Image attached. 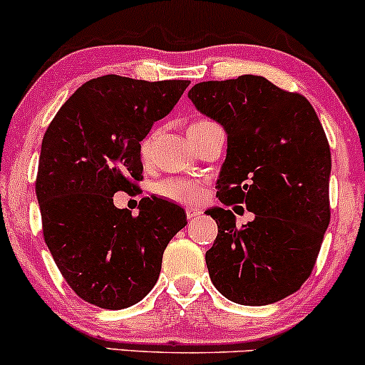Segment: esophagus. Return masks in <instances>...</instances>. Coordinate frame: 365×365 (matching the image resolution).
<instances>
[{
    "label": "esophagus",
    "instance_id": "34e87169",
    "mask_svg": "<svg viewBox=\"0 0 365 365\" xmlns=\"http://www.w3.org/2000/svg\"><path fill=\"white\" fill-rule=\"evenodd\" d=\"M200 214H202V212L198 210V208H186V217L187 219H195V217H198Z\"/></svg>",
    "mask_w": 365,
    "mask_h": 365
}]
</instances>
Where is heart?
Masks as SVG:
<instances>
[{
    "instance_id": "heart-1",
    "label": "heart",
    "mask_w": 365,
    "mask_h": 365,
    "mask_svg": "<svg viewBox=\"0 0 365 365\" xmlns=\"http://www.w3.org/2000/svg\"><path fill=\"white\" fill-rule=\"evenodd\" d=\"M207 120L195 122L190 128H196V125L205 124ZM151 148V138L143 139L141 143V158L146 160L150 155ZM157 195H160L162 198L170 200V202L181 203V205H196L202 202L203 198V184L200 181H195V179H167V181H162L157 184L155 187Z\"/></svg>"
}]
</instances>
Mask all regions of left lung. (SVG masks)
<instances>
[{
  "mask_svg": "<svg viewBox=\"0 0 365 365\" xmlns=\"http://www.w3.org/2000/svg\"><path fill=\"white\" fill-rule=\"evenodd\" d=\"M187 98L227 133L220 203L255 214L236 227L231 210H207L219 227L205 253L210 279L235 304L279 302L309 279L329 226L331 151L321 120L305 96L260 76L195 84Z\"/></svg>",
  "mask_w": 365,
  "mask_h": 365,
  "instance_id": "obj_1",
  "label": "left lung"
}]
</instances>
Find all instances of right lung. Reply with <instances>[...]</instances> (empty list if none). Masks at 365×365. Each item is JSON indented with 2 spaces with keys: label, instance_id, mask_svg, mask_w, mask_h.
<instances>
[{
  "label": "right lung",
  "instance_id": "obj_1",
  "mask_svg": "<svg viewBox=\"0 0 365 365\" xmlns=\"http://www.w3.org/2000/svg\"><path fill=\"white\" fill-rule=\"evenodd\" d=\"M190 81L103 76L81 86L44 133L36 179L43 235L68 286L88 304H138L160 276L163 250L186 226L181 207L143 198L117 208V191L143 179L141 145Z\"/></svg>",
  "mask_w": 365,
  "mask_h": 365
}]
</instances>
